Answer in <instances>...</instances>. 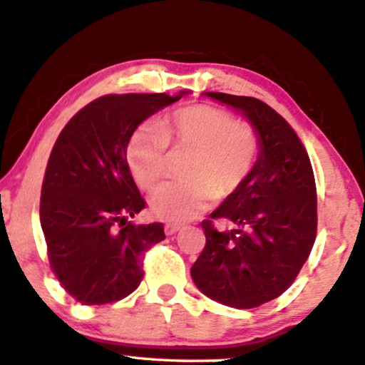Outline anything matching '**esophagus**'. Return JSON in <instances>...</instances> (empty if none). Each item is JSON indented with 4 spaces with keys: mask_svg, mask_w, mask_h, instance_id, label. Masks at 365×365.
<instances>
[{
    "mask_svg": "<svg viewBox=\"0 0 365 365\" xmlns=\"http://www.w3.org/2000/svg\"><path fill=\"white\" fill-rule=\"evenodd\" d=\"M180 230H182V227H178V225H173V224L165 225V234H167V236H173V234L180 232Z\"/></svg>",
    "mask_w": 365,
    "mask_h": 365,
    "instance_id": "34e87169",
    "label": "esophagus"
}]
</instances>
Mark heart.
I'll return each instance as SVG.
<instances>
[{"label":"heart","mask_w":365,"mask_h":365,"mask_svg":"<svg viewBox=\"0 0 365 365\" xmlns=\"http://www.w3.org/2000/svg\"><path fill=\"white\" fill-rule=\"evenodd\" d=\"M192 151L183 167V182L170 183L151 198L160 219L183 222L200 217L217 195L241 190L259 161L262 141L249 123H237L227 110L212 106H188L145 124L131 136L128 165L143 190L155 192L168 175V151Z\"/></svg>","instance_id":"1"}]
</instances>
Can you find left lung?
<instances>
[{
    "label": "left lung",
    "instance_id": "1",
    "mask_svg": "<svg viewBox=\"0 0 365 365\" xmlns=\"http://www.w3.org/2000/svg\"><path fill=\"white\" fill-rule=\"evenodd\" d=\"M239 110L259 133L262 150L241 190L204 220L205 247L190 274L207 297L256 308L292 286L317 237V188L310 158L293 128L259 99L204 92Z\"/></svg>",
    "mask_w": 365,
    "mask_h": 365
}]
</instances>
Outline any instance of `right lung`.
Listing matches in <instances>:
<instances>
[{
  "mask_svg": "<svg viewBox=\"0 0 365 365\" xmlns=\"http://www.w3.org/2000/svg\"><path fill=\"white\" fill-rule=\"evenodd\" d=\"M110 94L62 129L50 153L40 222L52 271L82 305L126 298L143 279V256L165 239L163 224H135L145 209L126 151L136 128L185 96Z\"/></svg>",
  "mask_w": 365,
  "mask_h": 365,
  "instance_id": "obj_1",
  "label": "right lung"
}]
</instances>
